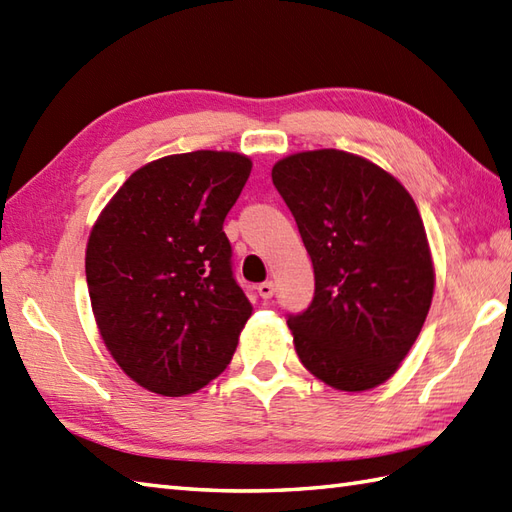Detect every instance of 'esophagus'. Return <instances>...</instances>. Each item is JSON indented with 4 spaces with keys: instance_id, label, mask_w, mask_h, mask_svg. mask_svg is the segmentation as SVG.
<instances>
[{
    "instance_id": "34e87169",
    "label": "esophagus",
    "mask_w": 512,
    "mask_h": 512,
    "mask_svg": "<svg viewBox=\"0 0 512 512\" xmlns=\"http://www.w3.org/2000/svg\"><path fill=\"white\" fill-rule=\"evenodd\" d=\"M257 292H259V297H262V299H270L275 295V284H273V281H264V284H259Z\"/></svg>"
}]
</instances>
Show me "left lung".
I'll list each match as a JSON object with an SVG mask.
<instances>
[{"label": "left lung", "mask_w": 512, "mask_h": 512, "mask_svg": "<svg viewBox=\"0 0 512 512\" xmlns=\"http://www.w3.org/2000/svg\"><path fill=\"white\" fill-rule=\"evenodd\" d=\"M312 259L314 297L290 314L303 367L341 391L394 376L431 308V250L418 206L374 162L339 149L301 151L273 167Z\"/></svg>", "instance_id": "obj_1"}]
</instances>
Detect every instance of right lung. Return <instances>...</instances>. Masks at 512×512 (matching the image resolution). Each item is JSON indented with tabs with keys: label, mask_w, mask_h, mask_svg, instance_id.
Masks as SVG:
<instances>
[{
	"label": "right lung",
	"mask_w": 512,
	"mask_h": 512,
	"mask_svg": "<svg viewBox=\"0 0 512 512\" xmlns=\"http://www.w3.org/2000/svg\"><path fill=\"white\" fill-rule=\"evenodd\" d=\"M250 169L233 151L154 160L125 180L92 228L85 277L96 325L123 372L154 394L209 385L253 314L224 233Z\"/></svg>",
	"instance_id": "1"
}]
</instances>
